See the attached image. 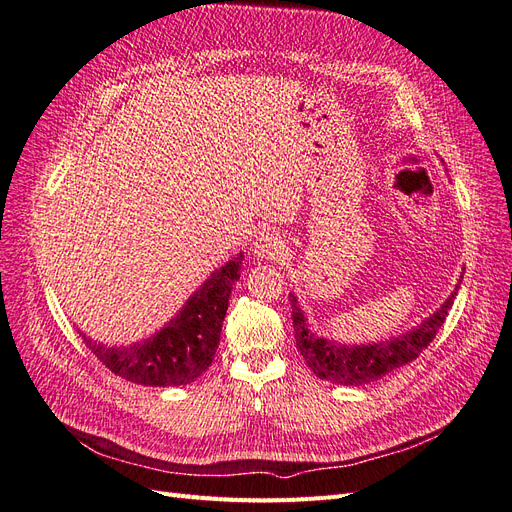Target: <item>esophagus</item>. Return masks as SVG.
Segmentation results:
<instances>
[{"label": "esophagus", "instance_id": "esophagus-1", "mask_svg": "<svg viewBox=\"0 0 512 512\" xmlns=\"http://www.w3.org/2000/svg\"><path fill=\"white\" fill-rule=\"evenodd\" d=\"M284 250H286V243L277 235H273V232H267V235H260L256 239V243H254V254L258 258L275 260V258H280L284 254Z\"/></svg>", "mask_w": 512, "mask_h": 512}]
</instances>
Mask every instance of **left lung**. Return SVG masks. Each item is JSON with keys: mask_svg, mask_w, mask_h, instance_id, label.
<instances>
[{"mask_svg": "<svg viewBox=\"0 0 512 512\" xmlns=\"http://www.w3.org/2000/svg\"><path fill=\"white\" fill-rule=\"evenodd\" d=\"M457 290L459 286H455V292H451V297L442 303L438 312H433L425 322L418 324L416 329L408 331L406 335L393 337L382 344L352 348L335 344L327 337H318L316 333H309L297 297L290 294L288 299L292 307L294 342H297V348L303 354V361L318 378L344 386L369 384L408 365L433 342V337L442 329L448 316V309L453 307Z\"/></svg>", "mask_w": 512, "mask_h": 512, "instance_id": "left-lung-1", "label": "left lung"}]
</instances>
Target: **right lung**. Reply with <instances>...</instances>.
<instances>
[{"label": "right lung", "mask_w": 512, "mask_h": 512, "mask_svg": "<svg viewBox=\"0 0 512 512\" xmlns=\"http://www.w3.org/2000/svg\"><path fill=\"white\" fill-rule=\"evenodd\" d=\"M243 254L226 262L192 294L181 312L143 344L108 348L85 339L87 348L115 376L143 386H181L203 376L220 344L230 290L241 277Z\"/></svg>", "instance_id": "obj_1"}]
</instances>
